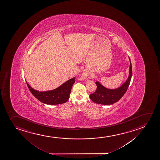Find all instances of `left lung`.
I'll return each mask as SVG.
<instances>
[{"mask_svg":"<svg viewBox=\"0 0 160 160\" xmlns=\"http://www.w3.org/2000/svg\"><path fill=\"white\" fill-rule=\"evenodd\" d=\"M129 60L130 65L128 79L120 87L113 89L104 87L98 81H97L95 82L97 86L96 92L90 95V98L93 102L98 104L109 105L117 102L124 96L130 85L132 77V65L130 58Z\"/></svg>","mask_w":160,"mask_h":160,"instance_id":"8db88e82","label":"left lung"}]
</instances>
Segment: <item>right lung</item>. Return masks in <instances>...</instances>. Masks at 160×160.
<instances>
[{
  "mask_svg": "<svg viewBox=\"0 0 160 160\" xmlns=\"http://www.w3.org/2000/svg\"><path fill=\"white\" fill-rule=\"evenodd\" d=\"M75 82V77L66 81L55 89L39 92L31 87L26 81L32 94L41 102L47 104H60L67 102L70 98L71 88Z\"/></svg>",
  "mask_w": 160,
  "mask_h": 160,
  "instance_id": "1",
  "label": "right lung"
}]
</instances>
